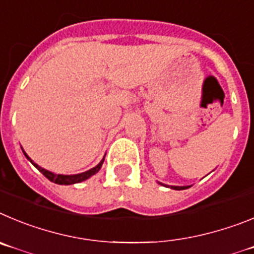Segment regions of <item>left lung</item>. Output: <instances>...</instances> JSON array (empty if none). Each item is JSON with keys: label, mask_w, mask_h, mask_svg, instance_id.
Returning a JSON list of instances; mask_svg holds the SVG:
<instances>
[{"label": "left lung", "mask_w": 254, "mask_h": 254, "mask_svg": "<svg viewBox=\"0 0 254 254\" xmlns=\"http://www.w3.org/2000/svg\"><path fill=\"white\" fill-rule=\"evenodd\" d=\"M161 185H163V184H161ZM163 186H166V185H163ZM168 187V186H167ZM190 186H171V189H173V190H186V189H189Z\"/></svg>", "instance_id": "1"}]
</instances>
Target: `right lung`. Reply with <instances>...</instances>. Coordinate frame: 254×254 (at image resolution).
<instances>
[{"label":"right lung","mask_w":254,"mask_h":254,"mask_svg":"<svg viewBox=\"0 0 254 254\" xmlns=\"http://www.w3.org/2000/svg\"><path fill=\"white\" fill-rule=\"evenodd\" d=\"M22 152H24V150H22ZM24 154H25V157H26V158L29 159V161H30L31 163H33L34 166H35L36 168H38V170L48 178V180H49V181L54 182V184H58V185H73V184H78V182H82V181H86V180H87V178H90L91 176L96 175V173L99 172L100 168H101V166H102V163H104V159H105V158L102 159V161L100 162L97 166L93 167V168H91V170L86 171V172L78 173V175H57V173L50 172V171H48V170H44V168H42V167L38 166L36 163H34V162L31 161L30 157H29V155H27L25 152H24Z\"/></svg>","instance_id":"add662e5"}]
</instances>
